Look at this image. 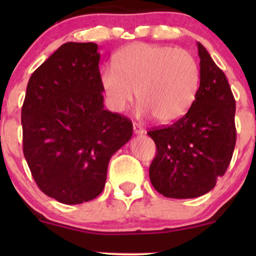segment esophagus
Wrapping results in <instances>:
<instances>
[{
  "instance_id": "esophagus-1",
  "label": "esophagus",
  "mask_w": 256,
  "mask_h": 256,
  "mask_svg": "<svg viewBox=\"0 0 256 256\" xmlns=\"http://www.w3.org/2000/svg\"><path fill=\"white\" fill-rule=\"evenodd\" d=\"M144 128H143V126L140 124H138V122H134V132L136 134H144Z\"/></svg>"
}]
</instances>
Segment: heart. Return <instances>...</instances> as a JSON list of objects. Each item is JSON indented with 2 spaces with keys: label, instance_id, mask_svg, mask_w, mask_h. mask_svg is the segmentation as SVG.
<instances>
[{
  "label": "heart",
  "instance_id": "obj_1",
  "mask_svg": "<svg viewBox=\"0 0 256 256\" xmlns=\"http://www.w3.org/2000/svg\"><path fill=\"white\" fill-rule=\"evenodd\" d=\"M114 66L101 71V84L110 107L122 113L138 96L142 116L171 122L192 107L200 85V66L190 52L150 43L125 46Z\"/></svg>",
  "mask_w": 256,
  "mask_h": 256
}]
</instances>
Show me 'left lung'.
<instances>
[{
	"label": "left lung",
	"instance_id": "obj_1",
	"mask_svg": "<svg viewBox=\"0 0 256 256\" xmlns=\"http://www.w3.org/2000/svg\"><path fill=\"white\" fill-rule=\"evenodd\" d=\"M200 86L192 107L170 126L152 128L156 146L149 167L152 186L166 198H194L216 186L236 146V101L224 72L201 43Z\"/></svg>",
	"mask_w": 256,
	"mask_h": 256
}]
</instances>
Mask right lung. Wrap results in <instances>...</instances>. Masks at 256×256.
Instances as JSON below:
<instances>
[{
	"label": "right lung",
	"instance_id": "add662e5",
	"mask_svg": "<svg viewBox=\"0 0 256 256\" xmlns=\"http://www.w3.org/2000/svg\"><path fill=\"white\" fill-rule=\"evenodd\" d=\"M98 44H62L32 73L22 108V150L49 198L78 204L104 190L112 155L132 136L126 116L104 110Z\"/></svg>",
	"mask_w": 256,
	"mask_h": 256
}]
</instances>
